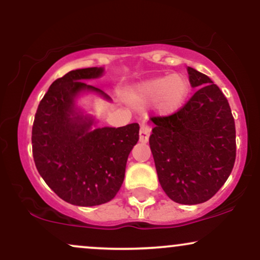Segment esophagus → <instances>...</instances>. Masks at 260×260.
Here are the masks:
<instances>
[{
	"label": "esophagus",
	"mask_w": 260,
	"mask_h": 260,
	"mask_svg": "<svg viewBox=\"0 0 260 260\" xmlns=\"http://www.w3.org/2000/svg\"><path fill=\"white\" fill-rule=\"evenodd\" d=\"M151 133V128L148 126V124L142 123L140 124V129H139V140L142 143H148L149 137H150Z\"/></svg>",
	"instance_id": "esophagus-1"
}]
</instances>
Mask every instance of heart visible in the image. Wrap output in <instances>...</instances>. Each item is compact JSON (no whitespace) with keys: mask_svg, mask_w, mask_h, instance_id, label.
Masks as SVG:
<instances>
[{"mask_svg":"<svg viewBox=\"0 0 260 260\" xmlns=\"http://www.w3.org/2000/svg\"><path fill=\"white\" fill-rule=\"evenodd\" d=\"M189 80L183 74L156 77L145 80L133 89V96L139 101H156L161 112H174L180 109L189 94Z\"/></svg>","mask_w":260,"mask_h":260,"instance_id":"obj_1","label":"heart"}]
</instances>
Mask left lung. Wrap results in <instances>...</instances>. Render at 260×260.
<instances>
[{
    "label": "left lung",
    "instance_id": "1",
    "mask_svg": "<svg viewBox=\"0 0 260 260\" xmlns=\"http://www.w3.org/2000/svg\"><path fill=\"white\" fill-rule=\"evenodd\" d=\"M196 94L180 111L151 117L149 144L164 192L180 204L209 201L236 159V128L229 101L208 76L188 67Z\"/></svg>",
    "mask_w": 260,
    "mask_h": 260
}]
</instances>
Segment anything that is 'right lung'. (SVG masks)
<instances>
[{
	"label": "right lung",
	"mask_w": 260,
	"mask_h": 260,
	"mask_svg": "<svg viewBox=\"0 0 260 260\" xmlns=\"http://www.w3.org/2000/svg\"><path fill=\"white\" fill-rule=\"evenodd\" d=\"M104 67L71 71L56 79L39 104L32 124V156L39 174L59 198L94 207L115 198L123 183L128 155L139 139V124L98 127V120L78 105L83 95L111 98L86 80Z\"/></svg>",
	"instance_id": "add662e5"
}]
</instances>
